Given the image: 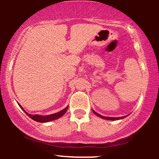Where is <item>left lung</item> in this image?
<instances>
[{
	"label": "left lung",
	"instance_id": "obj_1",
	"mask_svg": "<svg viewBox=\"0 0 159 159\" xmlns=\"http://www.w3.org/2000/svg\"><path fill=\"white\" fill-rule=\"evenodd\" d=\"M93 113H94V114H95V115H97L98 116H99V117H101V118H103V119H108V120H118V119H124L125 118V117H126V116H121V117H106V116H101V114H98V113H96L95 111H94L93 110Z\"/></svg>",
	"mask_w": 159,
	"mask_h": 159
}]
</instances>
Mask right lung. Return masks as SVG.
Masks as SVG:
<instances>
[{
  "instance_id": "right-lung-1",
  "label": "right lung",
  "mask_w": 159,
  "mask_h": 159,
  "mask_svg": "<svg viewBox=\"0 0 159 159\" xmlns=\"http://www.w3.org/2000/svg\"><path fill=\"white\" fill-rule=\"evenodd\" d=\"M19 106H20V107L21 108V109H22L24 111H25L26 114H27L28 116L30 117V118H31L32 119H33L34 121H38V122H48V121H53V120H55V119H57L58 118H60L61 116H62L63 115H64L65 113L66 112L67 109H68V107H66V108H65L64 109L61 111L58 112V113H56V114L48 115V116H40V115H38V114H35V115L29 114L28 113L26 112L23 109V108L21 107V106L19 105Z\"/></svg>"
}]
</instances>
